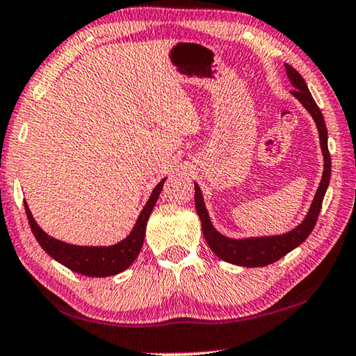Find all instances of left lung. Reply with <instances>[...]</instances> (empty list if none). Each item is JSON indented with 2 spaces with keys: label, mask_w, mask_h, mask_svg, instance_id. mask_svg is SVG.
I'll use <instances>...</instances> for the list:
<instances>
[{
  "label": "left lung",
  "mask_w": 356,
  "mask_h": 356,
  "mask_svg": "<svg viewBox=\"0 0 356 356\" xmlns=\"http://www.w3.org/2000/svg\"><path fill=\"white\" fill-rule=\"evenodd\" d=\"M286 76H289L291 86L295 87L291 95L295 97L300 103L306 107L309 114L317 123L318 136H320V147L321 154H323L325 166H323V176H321L320 185L315 193V198L310 204V209L307 212L306 218L302 220V223L298 225L295 229H291L290 233L280 234V236H264V238H247V239H231L227 236L220 234L218 231L212 227L211 218H209L207 209L204 206V200H202V193L198 187V184H195V206L198 211V216L201 220L202 234L204 239L211 247V250L216 255L228 261L231 264H238V266L245 268H261L268 266V264L277 261L282 257H285L286 253L296 249L298 245L302 244L307 239V236L312 233V229L317 223L321 202H323L326 188L330 185L331 177V155L328 150V129L325 125V118L321 114L320 107L315 103L312 95H310L307 83L304 81L302 76L298 72L295 67L290 65H285Z\"/></svg>",
  "instance_id": "left-lung-1"
}]
</instances>
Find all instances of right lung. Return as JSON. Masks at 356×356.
I'll use <instances>...</instances> for the list:
<instances>
[{"label":"right lung","mask_w":356,"mask_h":356,"mask_svg":"<svg viewBox=\"0 0 356 356\" xmlns=\"http://www.w3.org/2000/svg\"><path fill=\"white\" fill-rule=\"evenodd\" d=\"M165 180L166 177L161 179V182L152 191L150 198L145 202L143 211H140L131 233L114 245L83 247L66 244L63 241L55 239L38 227V223L35 222V218H33L30 209H28L25 202L28 223H30V228L33 234H35L36 241L39 242V245L54 259L63 264V266L74 270L77 274L88 275V277H109V275H115L129 268V264L138 258L140 247L144 244L147 220L152 211H154L158 196L161 193Z\"/></svg>","instance_id":"right-lung-1"}]
</instances>
